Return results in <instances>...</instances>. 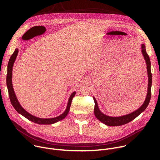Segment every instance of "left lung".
Here are the masks:
<instances>
[{"label":"left lung","mask_w":160,"mask_h":160,"mask_svg":"<svg viewBox=\"0 0 160 160\" xmlns=\"http://www.w3.org/2000/svg\"><path fill=\"white\" fill-rule=\"evenodd\" d=\"M141 52L144 56V58L146 61V63L147 65V72L148 75V94L145 99V101L142 104V105L135 111L128 114V115H123L122 117H109L104 115L102 113L98 106L97 101L96 98L94 97V100L95 102L94 106V114L95 116L98 120L101 122L102 123L108 125V126H120L122 125H125L126 123H129L130 122L134 120L136 117H138L141 112H142L148 107L151 96V85H152V74L151 72V61L148 54L146 51V47L144 44L141 45Z\"/></svg>","instance_id":"obj_1"}]
</instances>
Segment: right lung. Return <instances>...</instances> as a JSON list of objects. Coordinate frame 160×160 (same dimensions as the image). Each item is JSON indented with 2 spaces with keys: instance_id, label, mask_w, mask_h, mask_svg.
<instances>
[{
  "instance_id": "right-lung-1",
  "label": "right lung",
  "mask_w": 160,
  "mask_h": 160,
  "mask_svg": "<svg viewBox=\"0 0 160 160\" xmlns=\"http://www.w3.org/2000/svg\"><path fill=\"white\" fill-rule=\"evenodd\" d=\"M18 49H16L12 56H11L8 64V74H7V78H6V83H7V87L8 89V92H9V96L10 98L11 102L12 105L13 106L14 108L16 109V111L19 113L20 115L22 116H23L30 121L34 122L35 123H38L40 125H51L53 123H55L59 121H61L63 120L68 115V113L69 112L70 106L72 104V99L75 95L76 94V92H73L69 100H68L67 107L66 110L62 113L61 115L55 117V118H40L38 117H36L31 114H30L28 112H27L23 108H22L21 104H19L16 94L14 93V91L12 87V67L14 63V61L16 59V57L18 54Z\"/></svg>"
}]
</instances>
